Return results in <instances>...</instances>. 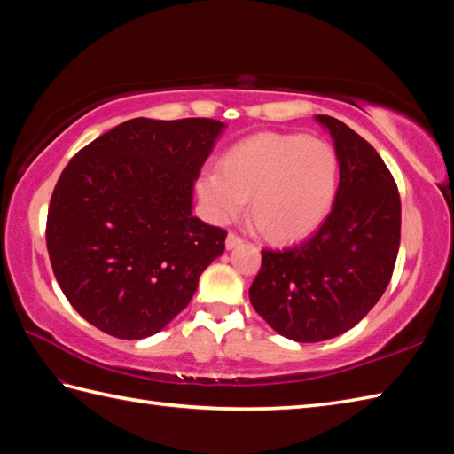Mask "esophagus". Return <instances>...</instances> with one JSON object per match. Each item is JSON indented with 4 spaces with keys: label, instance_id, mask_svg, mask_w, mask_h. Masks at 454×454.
<instances>
[{
    "label": "esophagus",
    "instance_id": "esophagus-1",
    "mask_svg": "<svg viewBox=\"0 0 454 454\" xmlns=\"http://www.w3.org/2000/svg\"><path fill=\"white\" fill-rule=\"evenodd\" d=\"M244 244V239L239 238L236 232H230L228 234V238H226V247L228 249H232V247H236V246H242Z\"/></svg>",
    "mask_w": 454,
    "mask_h": 454
}]
</instances>
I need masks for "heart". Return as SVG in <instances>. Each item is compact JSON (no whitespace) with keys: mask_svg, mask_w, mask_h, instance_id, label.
<instances>
[{"mask_svg":"<svg viewBox=\"0 0 454 454\" xmlns=\"http://www.w3.org/2000/svg\"><path fill=\"white\" fill-rule=\"evenodd\" d=\"M340 185V156L306 134L259 132L224 152L218 171L199 179V195L216 222L234 220L249 199L262 232L275 242L306 238L330 215Z\"/></svg>","mask_w":454,"mask_h":454,"instance_id":"b5f03b06","label":"heart"}]
</instances>
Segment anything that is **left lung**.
Wrapping results in <instances>:
<instances>
[{"label":"left lung","instance_id":"1","mask_svg":"<svg viewBox=\"0 0 454 454\" xmlns=\"http://www.w3.org/2000/svg\"><path fill=\"white\" fill-rule=\"evenodd\" d=\"M340 156V187L304 242L263 249L255 312L288 340L316 343L359 324L387 291L400 247V192L387 163L345 122L317 114Z\"/></svg>","mask_w":454,"mask_h":454}]
</instances>
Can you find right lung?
<instances>
[{
    "mask_svg": "<svg viewBox=\"0 0 454 454\" xmlns=\"http://www.w3.org/2000/svg\"><path fill=\"white\" fill-rule=\"evenodd\" d=\"M222 129L212 119H132L64 168L48 207V255L75 312L101 332L158 333L224 252L226 230L191 215Z\"/></svg>",
    "mask_w": 454,
    "mask_h": 454,
    "instance_id": "right-lung-1",
    "label": "right lung"
}]
</instances>
